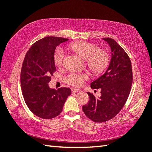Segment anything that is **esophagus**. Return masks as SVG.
<instances>
[{
  "label": "esophagus",
  "mask_w": 152,
  "mask_h": 152,
  "mask_svg": "<svg viewBox=\"0 0 152 152\" xmlns=\"http://www.w3.org/2000/svg\"><path fill=\"white\" fill-rule=\"evenodd\" d=\"M81 90L80 89H77V88H72V92L73 93H75V92H80Z\"/></svg>",
  "instance_id": "1"
}]
</instances>
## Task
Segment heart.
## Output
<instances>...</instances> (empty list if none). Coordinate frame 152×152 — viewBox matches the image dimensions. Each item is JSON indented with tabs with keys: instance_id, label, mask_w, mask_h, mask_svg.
Wrapping results in <instances>:
<instances>
[{
	"instance_id": "b5f03b06",
	"label": "heart",
	"mask_w": 152,
	"mask_h": 152,
	"mask_svg": "<svg viewBox=\"0 0 152 152\" xmlns=\"http://www.w3.org/2000/svg\"><path fill=\"white\" fill-rule=\"evenodd\" d=\"M70 47L78 56L86 61L87 66L94 74L102 72L109 63L110 57L108 53L101 51L96 44L86 42H79L71 43ZM65 53L61 48H58L53 54V60L56 66H61L64 64ZM88 78L85 74L72 72L65 78V81L70 85L80 86L84 80Z\"/></svg>"
}]
</instances>
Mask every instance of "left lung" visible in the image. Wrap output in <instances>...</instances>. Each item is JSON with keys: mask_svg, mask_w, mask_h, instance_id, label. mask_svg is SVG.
Listing matches in <instances>:
<instances>
[{"mask_svg": "<svg viewBox=\"0 0 152 152\" xmlns=\"http://www.w3.org/2000/svg\"><path fill=\"white\" fill-rule=\"evenodd\" d=\"M109 45L111 58L106 72L91 84L92 89L101 88V96H89L88 104L82 107L86 116L94 122L107 121L120 112L130 93L133 82L132 63L125 50L111 38H102Z\"/></svg>", "mask_w": 152, "mask_h": 152, "instance_id": "1", "label": "left lung"}]
</instances>
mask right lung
Here are the masks:
<instances>
[{"label": "right lung", "instance_id": "right-lung-1", "mask_svg": "<svg viewBox=\"0 0 152 152\" xmlns=\"http://www.w3.org/2000/svg\"><path fill=\"white\" fill-rule=\"evenodd\" d=\"M68 39L45 37L35 43L25 55L20 72V85L25 103L36 116L53 119L62 111L71 89L50 88L49 82L56 72L53 54L57 46Z\"/></svg>", "mask_w": 152, "mask_h": 152}]
</instances>
